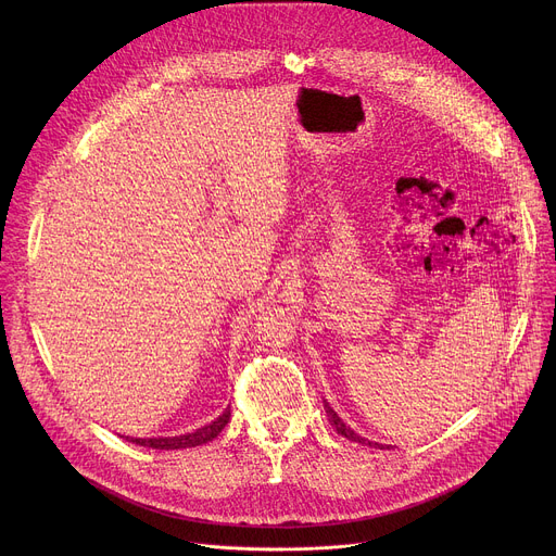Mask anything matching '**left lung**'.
Listing matches in <instances>:
<instances>
[{"mask_svg": "<svg viewBox=\"0 0 556 556\" xmlns=\"http://www.w3.org/2000/svg\"><path fill=\"white\" fill-rule=\"evenodd\" d=\"M326 403V401H324ZM326 407V414H328V420L332 422V427L337 429V433H341L343 438H348V440H352V442H358V444H365V446H371V448H384V444H378V442H371V440H367V438H363V435H358L354 429H350L339 416H337V412L326 403L324 405ZM389 448V446H387Z\"/></svg>", "mask_w": 556, "mask_h": 556, "instance_id": "obj_1", "label": "left lung"}]
</instances>
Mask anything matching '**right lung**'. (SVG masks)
Wrapping results in <instances>:
<instances>
[{"label":"right lung","instance_id":"add662e5","mask_svg":"<svg viewBox=\"0 0 556 556\" xmlns=\"http://www.w3.org/2000/svg\"><path fill=\"white\" fill-rule=\"evenodd\" d=\"M230 418V407H226L213 422L195 429V431H189V433H180V435H157V438H129V435H121L125 438L127 442L131 444H138V446H149V448H161V451H174V448H191V446H200V444H206L211 442L213 438H217L222 433V429L226 427Z\"/></svg>","mask_w":556,"mask_h":556}]
</instances>
